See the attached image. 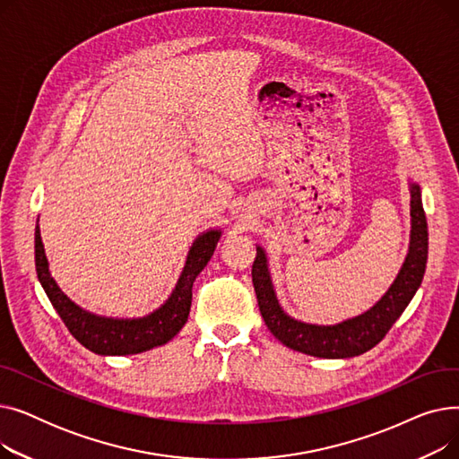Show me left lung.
<instances>
[{
	"mask_svg": "<svg viewBox=\"0 0 459 459\" xmlns=\"http://www.w3.org/2000/svg\"><path fill=\"white\" fill-rule=\"evenodd\" d=\"M428 260V223L420 201V189L411 184V244L403 266L385 294L368 312L339 325H308L286 316L277 303L270 273L266 268V256L256 247L251 275L260 307V315L268 329L284 346L296 351L324 357L344 359L355 357L372 350L383 341L393 324L413 299L422 282Z\"/></svg>",
	"mask_w": 459,
	"mask_h": 459,
	"instance_id": "left-lung-1",
	"label": "left lung"
}]
</instances>
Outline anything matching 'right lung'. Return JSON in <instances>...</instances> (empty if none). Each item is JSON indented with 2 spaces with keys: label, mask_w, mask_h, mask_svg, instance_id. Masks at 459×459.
I'll return each instance as SVG.
<instances>
[{
  "label": "right lung",
  "mask_w": 459,
  "mask_h": 459,
  "mask_svg": "<svg viewBox=\"0 0 459 459\" xmlns=\"http://www.w3.org/2000/svg\"><path fill=\"white\" fill-rule=\"evenodd\" d=\"M220 230L203 234L193 244L184 273L169 301L151 316L141 320H109L89 315L78 305L72 303L56 284L44 255L40 230H35V268L37 277L44 288L48 299L52 301L63 324L74 339L87 350L99 355H128L147 351L154 346H161L184 327L191 308V288L197 275L210 262L213 249L220 242Z\"/></svg>",
  "instance_id": "add662e5"
}]
</instances>
